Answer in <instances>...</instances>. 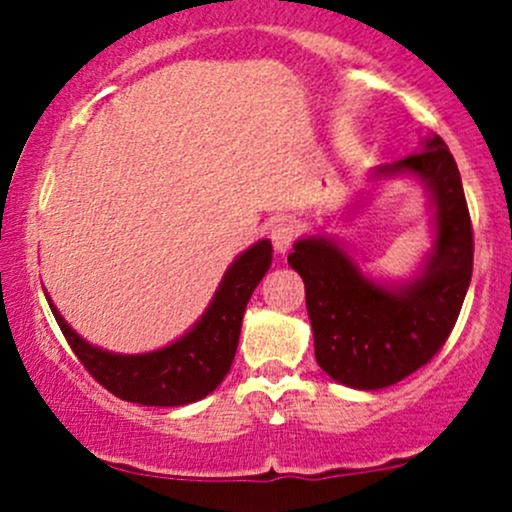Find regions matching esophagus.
Here are the masks:
<instances>
[{"label":"esophagus","instance_id":"1","mask_svg":"<svg viewBox=\"0 0 512 512\" xmlns=\"http://www.w3.org/2000/svg\"><path fill=\"white\" fill-rule=\"evenodd\" d=\"M297 225L294 223H277L275 227L270 230V240L272 245H275V250L280 252V255H285V252L292 247L294 237H297Z\"/></svg>","mask_w":512,"mask_h":512}]
</instances>
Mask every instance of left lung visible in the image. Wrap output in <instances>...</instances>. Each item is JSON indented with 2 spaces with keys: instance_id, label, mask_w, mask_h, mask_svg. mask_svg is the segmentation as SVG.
Masks as SVG:
<instances>
[{
  "instance_id": "obj_1",
  "label": "left lung",
  "mask_w": 512,
  "mask_h": 512,
  "mask_svg": "<svg viewBox=\"0 0 512 512\" xmlns=\"http://www.w3.org/2000/svg\"><path fill=\"white\" fill-rule=\"evenodd\" d=\"M416 178L428 195L431 250L406 280H376L332 235H304L287 257L307 294L317 364L344 386L376 391L431 361L446 344L473 275V230L461 173L441 136L379 165L371 180Z\"/></svg>"
}]
</instances>
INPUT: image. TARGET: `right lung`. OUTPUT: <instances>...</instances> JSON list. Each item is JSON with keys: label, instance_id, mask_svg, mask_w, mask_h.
Instances as JSON below:
<instances>
[{"label": "right lung", "instance_id": "add662e5", "mask_svg": "<svg viewBox=\"0 0 512 512\" xmlns=\"http://www.w3.org/2000/svg\"><path fill=\"white\" fill-rule=\"evenodd\" d=\"M270 265L272 242L257 240L232 260L198 322L175 342L143 354L94 347L69 327L51 297L46 299L66 342L98 384L133 404L185 406L213 394L227 376L240 342L242 314Z\"/></svg>", "mask_w": 512, "mask_h": 512}]
</instances>
